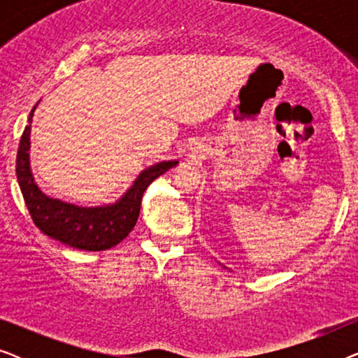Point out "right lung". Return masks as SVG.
Segmentation results:
<instances>
[{"instance_id": "add662e5", "label": "right lung", "mask_w": 358, "mask_h": 358, "mask_svg": "<svg viewBox=\"0 0 358 358\" xmlns=\"http://www.w3.org/2000/svg\"><path fill=\"white\" fill-rule=\"evenodd\" d=\"M36 106L29 114V125L19 141L16 174L24 202L32 222L43 234L66 246L81 251H106L129 236L140 215L141 197L156 178L174 168L178 161H163L141 171L135 182L115 203L106 207H78L62 202L42 192L34 182L29 163L31 148V122Z\"/></svg>"}]
</instances>
